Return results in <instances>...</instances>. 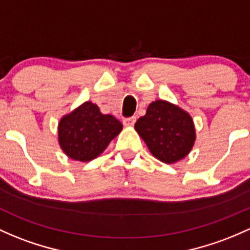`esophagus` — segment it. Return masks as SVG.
<instances>
[{"mask_svg":"<svg viewBox=\"0 0 250 250\" xmlns=\"http://www.w3.org/2000/svg\"><path fill=\"white\" fill-rule=\"evenodd\" d=\"M135 121H136V117L131 116V117H128V119L123 120V123H125V127H133L134 123H135Z\"/></svg>","mask_w":250,"mask_h":250,"instance_id":"obj_1","label":"esophagus"}]
</instances>
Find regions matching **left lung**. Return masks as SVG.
I'll return each mask as SVG.
<instances>
[{
  "instance_id": "left-lung-1",
  "label": "left lung",
  "mask_w": 250,
  "mask_h": 250,
  "mask_svg": "<svg viewBox=\"0 0 250 250\" xmlns=\"http://www.w3.org/2000/svg\"><path fill=\"white\" fill-rule=\"evenodd\" d=\"M134 128L152 155L165 164L185 159L196 142V128L191 115L165 100L150 103L146 115L136 121Z\"/></svg>"
}]
</instances>
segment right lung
<instances>
[{
    "mask_svg": "<svg viewBox=\"0 0 250 250\" xmlns=\"http://www.w3.org/2000/svg\"><path fill=\"white\" fill-rule=\"evenodd\" d=\"M122 129L116 117L86 101L59 120L58 144L67 158L87 163L102 154Z\"/></svg>",
    "mask_w": 250,
    "mask_h": 250,
    "instance_id": "right-lung-1",
    "label": "right lung"
}]
</instances>
